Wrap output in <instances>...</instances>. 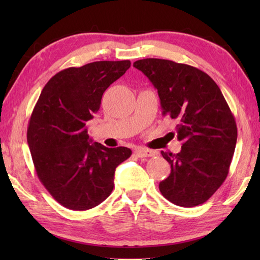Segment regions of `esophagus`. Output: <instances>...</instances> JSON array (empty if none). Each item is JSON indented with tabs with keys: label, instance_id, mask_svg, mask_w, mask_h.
<instances>
[{
	"label": "esophagus",
	"instance_id": "1",
	"mask_svg": "<svg viewBox=\"0 0 260 260\" xmlns=\"http://www.w3.org/2000/svg\"><path fill=\"white\" fill-rule=\"evenodd\" d=\"M135 154L139 157H151L155 155V152L151 150H146V148H137Z\"/></svg>",
	"mask_w": 260,
	"mask_h": 260
}]
</instances>
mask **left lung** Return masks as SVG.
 Returning <instances> with one entry per match:
<instances>
[{"label": "left lung", "mask_w": 260, "mask_h": 260, "mask_svg": "<svg viewBox=\"0 0 260 260\" xmlns=\"http://www.w3.org/2000/svg\"><path fill=\"white\" fill-rule=\"evenodd\" d=\"M133 66L157 89L162 115L178 121L182 148L161 152L171 173L159 191L180 207L204 203L227 178L237 143L236 120L221 90L209 75L185 63L147 58Z\"/></svg>", "instance_id": "8db88e82"}]
</instances>
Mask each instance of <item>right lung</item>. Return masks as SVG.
Listing matches in <instances>:
<instances>
[{
  "mask_svg": "<svg viewBox=\"0 0 260 260\" xmlns=\"http://www.w3.org/2000/svg\"><path fill=\"white\" fill-rule=\"evenodd\" d=\"M131 67L129 60L95 61L59 71L47 82L27 127L39 180L64 208L84 211L109 197L127 147L90 143L86 123L101 108L105 90Z\"/></svg>",
  "mask_w": 260,
  "mask_h": 260,
  "instance_id": "right-lung-1",
  "label": "right lung"
}]
</instances>
